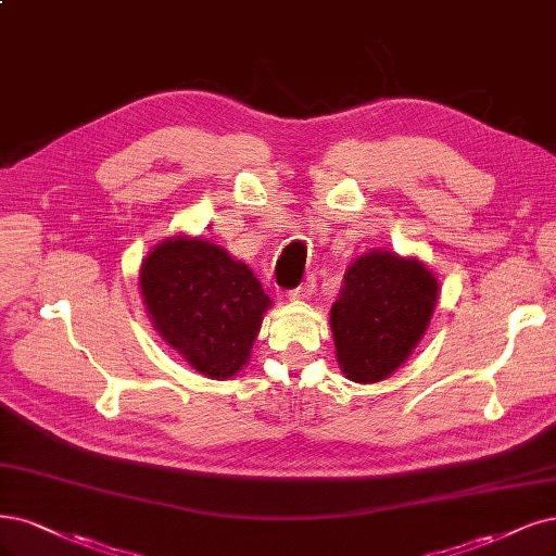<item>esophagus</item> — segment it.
Here are the masks:
<instances>
[{
	"instance_id": "34e87169",
	"label": "esophagus",
	"mask_w": 556,
	"mask_h": 556,
	"mask_svg": "<svg viewBox=\"0 0 556 556\" xmlns=\"http://www.w3.org/2000/svg\"><path fill=\"white\" fill-rule=\"evenodd\" d=\"M313 292H315V278L311 276V278H305V282L303 285H299L296 290H292L290 294V301H296V303H303V301H308L311 296H313Z\"/></svg>"
}]
</instances>
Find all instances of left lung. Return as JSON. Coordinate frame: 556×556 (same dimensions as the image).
Wrapping results in <instances>:
<instances>
[{
	"mask_svg": "<svg viewBox=\"0 0 556 556\" xmlns=\"http://www.w3.org/2000/svg\"><path fill=\"white\" fill-rule=\"evenodd\" d=\"M439 280L416 255L375 248L342 276L331 305V331L342 375L377 384L405 363L426 336L439 299Z\"/></svg>",
	"mask_w": 556,
	"mask_h": 556,
	"instance_id": "left-lung-1",
	"label": "left lung"
}]
</instances>
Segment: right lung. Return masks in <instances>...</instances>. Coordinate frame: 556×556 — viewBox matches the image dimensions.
Segmentation results:
<instances>
[{
  "mask_svg": "<svg viewBox=\"0 0 556 556\" xmlns=\"http://www.w3.org/2000/svg\"><path fill=\"white\" fill-rule=\"evenodd\" d=\"M140 294L159 336L208 379L248 361L271 299L245 262L204 237L159 241L140 264Z\"/></svg>",
  "mask_w": 556,
  "mask_h": 556,
  "instance_id": "right-lung-1",
  "label": "right lung"
}]
</instances>
